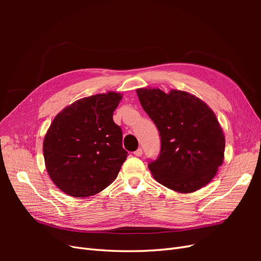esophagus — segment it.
Wrapping results in <instances>:
<instances>
[{"label": "esophagus", "instance_id": "34e87169", "mask_svg": "<svg viewBox=\"0 0 261 261\" xmlns=\"http://www.w3.org/2000/svg\"><path fill=\"white\" fill-rule=\"evenodd\" d=\"M134 154H135L136 156H140L141 154H143V149L141 148H138L135 152H134Z\"/></svg>", "mask_w": 261, "mask_h": 261}]
</instances>
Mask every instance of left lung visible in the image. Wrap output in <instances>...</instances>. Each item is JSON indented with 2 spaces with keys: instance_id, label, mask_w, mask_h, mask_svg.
<instances>
[{
  "instance_id": "left-lung-1",
  "label": "left lung",
  "mask_w": 261,
  "mask_h": 261,
  "mask_svg": "<svg viewBox=\"0 0 261 261\" xmlns=\"http://www.w3.org/2000/svg\"><path fill=\"white\" fill-rule=\"evenodd\" d=\"M136 92L160 133V154L148 164L154 179L184 194L206 186L224 159L225 138L216 114L186 91L139 88Z\"/></svg>"
}]
</instances>
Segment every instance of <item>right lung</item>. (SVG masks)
I'll use <instances>...</instances> for the list:
<instances>
[{
    "label": "right lung",
    "mask_w": 261,
    "mask_h": 261,
    "mask_svg": "<svg viewBox=\"0 0 261 261\" xmlns=\"http://www.w3.org/2000/svg\"><path fill=\"white\" fill-rule=\"evenodd\" d=\"M114 91L75 101L54 117L43 140L45 168L63 193L81 198L113 183L127 151L113 112L122 100Z\"/></svg>",
    "instance_id": "add662e5"
}]
</instances>
